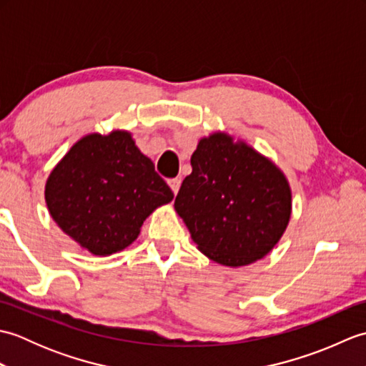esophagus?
<instances>
[{"label":"esophagus","mask_w":366,"mask_h":366,"mask_svg":"<svg viewBox=\"0 0 366 366\" xmlns=\"http://www.w3.org/2000/svg\"><path fill=\"white\" fill-rule=\"evenodd\" d=\"M168 185H169V187H171V190H173L174 195H177L179 187H181V179H179V177L169 179V181H168Z\"/></svg>","instance_id":"34e87169"}]
</instances>
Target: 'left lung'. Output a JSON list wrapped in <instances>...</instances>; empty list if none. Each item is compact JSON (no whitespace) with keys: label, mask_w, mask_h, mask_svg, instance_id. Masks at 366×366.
I'll return each instance as SVG.
<instances>
[{"label":"left lung","mask_w":366,"mask_h":366,"mask_svg":"<svg viewBox=\"0 0 366 366\" xmlns=\"http://www.w3.org/2000/svg\"><path fill=\"white\" fill-rule=\"evenodd\" d=\"M174 209L198 250L228 267L272 252L292 212V193L274 162L224 132L198 142Z\"/></svg>","instance_id":"left-lung-1"}]
</instances>
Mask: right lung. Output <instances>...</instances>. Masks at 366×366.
<instances>
[{
	"mask_svg": "<svg viewBox=\"0 0 366 366\" xmlns=\"http://www.w3.org/2000/svg\"><path fill=\"white\" fill-rule=\"evenodd\" d=\"M173 198L127 130L84 135L56 163L45 184L51 219L96 256L127 248L147 217Z\"/></svg>",
	"mask_w": 366,
	"mask_h": 366,
	"instance_id": "obj_1",
	"label": "right lung"
}]
</instances>
